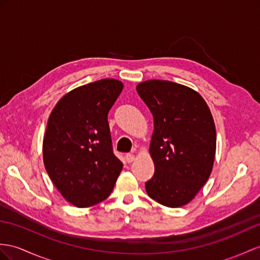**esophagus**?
<instances>
[{"instance_id":"obj_1","label":"esophagus","mask_w":260,"mask_h":260,"mask_svg":"<svg viewBox=\"0 0 260 260\" xmlns=\"http://www.w3.org/2000/svg\"><path fill=\"white\" fill-rule=\"evenodd\" d=\"M135 159H136V156H135V154H132V153H128V154L125 155V161L128 162V163L134 162Z\"/></svg>"}]
</instances>
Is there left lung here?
<instances>
[{
	"mask_svg": "<svg viewBox=\"0 0 260 260\" xmlns=\"http://www.w3.org/2000/svg\"><path fill=\"white\" fill-rule=\"evenodd\" d=\"M153 116L150 154L153 178L145 183L152 200L168 207L189 203L210 178L216 130L205 100L192 88L152 79L137 86Z\"/></svg>",
	"mask_w": 260,
	"mask_h": 260,
	"instance_id": "left-lung-1",
	"label": "left lung"
}]
</instances>
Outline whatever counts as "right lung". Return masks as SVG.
I'll return each mask as SVG.
<instances>
[{
	"instance_id": "obj_1",
	"label": "right lung",
	"mask_w": 260,
	"mask_h": 260,
	"mask_svg": "<svg viewBox=\"0 0 260 260\" xmlns=\"http://www.w3.org/2000/svg\"><path fill=\"white\" fill-rule=\"evenodd\" d=\"M117 79L80 86L62 97L48 118L43 160L64 199L77 207L106 200L123 164L113 154L108 112L122 91Z\"/></svg>"
}]
</instances>
